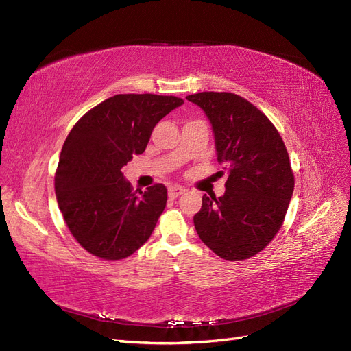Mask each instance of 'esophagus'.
Segmentation results:
<instances>
[{
	"label": "esophagus",
	"mask_w": 351,
	"mask_h": 351,
	"mask_svg": "<svg viewBox=\"0 0 351 351\" xmlns=\"http://www.w3.org/2000/svg\"><path fill=\"white\" fill-rule=\"evenodd\" d=\"M183 193H186V189L184 187H180V186H173V187L168 189V196L173 197V199L181 196V195H183Z\"/></svg>",
	"instance_id": "esophagus-1"
}]
</instances>
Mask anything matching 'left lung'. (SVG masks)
I'll list each match as a JSON object with an SVG mask.
<instances>
[{"instance_id":"left-lung-1","label":"left lung","mask_w":351,"mask_h":351,"mask_svg":"<svg viewBox=\"0 0 351 351\" xmlns=\"http://www.w3.org/2000/svg\"><path fill=\"white\" fill-rule=\"evenodd\" d=\"M186 99L209 119L228 174L223 196L202 199L193 217L197 235L221 258H250L270 244L293 195L286 147L265 114L237 94L204 91Z\"/></svg>"}]
</instances>
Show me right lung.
I'll return each instance as SVG.
<instances>
[{"label": "right lung", "mask_w": 351, "mask_h": 351, "mask_svg": "<svg viewBox=\"0 0 351 351\" xmlns=\"http://www.w3.org/2000/svg\"><path fill=\"white\" fill-rule=\"evenodd\" d=\"M184 101L174 95L117 94L72 128L55 176L59 209L78 244L103 260L132 256L165 209L167 189L134 191L122 168L147 148L155 125Z\"/></svg>", "instance_id": "right-lung-1"}]
</instances>
